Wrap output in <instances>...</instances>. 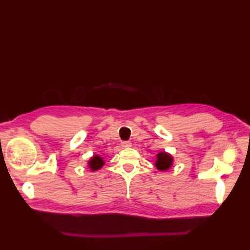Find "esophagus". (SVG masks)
Masks as SVG:
<instances>
[{
    "mask_svg": "<svg viewBox=\"0 0 250 250\" xmlns=\"http://www.w3.org/2000/svg\"><path fill=\"white\" fill-rule=\"evenodd\" d=\"M121 146L124 148H129V147H131V143L128 142V141H125V142L121 143Z\"/></svg>",
    "mask_w": 250,
    "mask_h": 250,
    "instance_id": "obj_1",
    "label": "esophagus"
}]
</instances>
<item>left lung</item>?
Instances as JSON below:
<instances>
[{
	"label": "left lung",
	"mask_w": 250,
	"mask_h": 250,
	"mask_svg": "<svg viewBox=\"0 0 250 250\" xmlns=\"http://www.w3.org/2000/svg\"><path fill=\"white\" fill-rule=\"evenodd\" d=\"M173 164V158L171 155H168L167 152H159L157 155V161L156 167L160 171H167Z\"/></svg>",
	"instance_id": "1"
}]
</instances>
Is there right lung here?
Segmentation results:
<instances>
[{"instance_id": "add662e5", "label": "right lung", "mask_w": 250, "mask_h": 250, "mask_svg": "<svg viewBox=\"0 0 250 250\" xmlns=\"http://www.w3.org/2000/svg\"><path fill=\"white\" fill-rule=\"evenodd\" d=\"M89 167L91 168V171H97V169L101 168L104 166L103 159L99 156H94L91 158V160L89 161Z\"/></svg>"}]
</instances>
